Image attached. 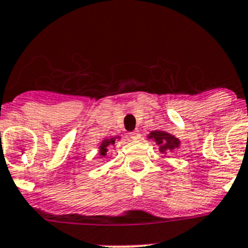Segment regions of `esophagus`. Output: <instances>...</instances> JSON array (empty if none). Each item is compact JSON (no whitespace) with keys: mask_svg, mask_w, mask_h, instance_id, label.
<instances>
[{"mask_svg":"<svg viewBox=\"0 0 248 248\" xmlns=\"http://www.w3.org/2000/svg\"><path fill=\"white\" fill-rule=\"evenodd\" d=\"M129 137H131V139H133V140L139 139L140 138V132L138 131V129H136V131H133V132H131V133H129Z\"/></svg>","mask_w":248,"mask_h":248,"instance_id":"34e87169","label":"esophagus"}]
</instances>
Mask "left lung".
<instances>
[{"label":"left lung","instance_id":"1","mask_svg":"<svg viewBox=\"0 0 248 248\" xmlns=\"http://www.w3.org/2000/svg\"><path fill=\"white\" fill-rule=\"evenodd\" d=\"M149 138L155 139L157 141V144L161 145L162 152H164V150L167 149H174V147L179 146V140L175 138V137L167 133V132L155 131L150 134Z\"/></svg>","mask_w":248,"mask_h":248}]
</instances>
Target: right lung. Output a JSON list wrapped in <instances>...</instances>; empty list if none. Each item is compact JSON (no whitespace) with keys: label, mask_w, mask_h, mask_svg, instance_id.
<instances>
[{"label":"right lung","mask_w":248,"mask_h":248,"mask_svg":"<svg viewBox=\"0 0 248 248\" xmlns=\"http://www.w3.org/2000/svg\"><path fill=\"white\" fill-rule=\"evenodd\" d=\"M114 144H115V139L114 138L104 140V141L102 142V145H101V155H102V156H106L107 147H108L109 145H114Z\"/></svg>","instance_id":"right-lung-1"}]
</instances>
